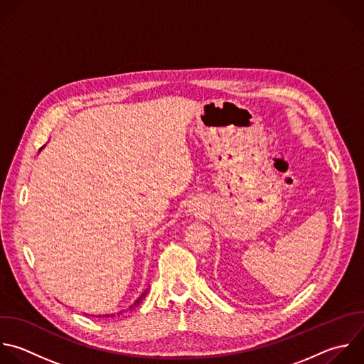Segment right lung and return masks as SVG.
<instances>
[{"label":"right lung","mask_w":364,"mask_h":364,"mask_svg":"<svg viewBox=\"0 0 364 364\" xmlns=\"http://www.w3.org/2000/svg\"><path fill=\"white\" fill-rule=\"evenodd\" d=\"M147 293H149V289H147V290H146V291H144V293H143V294H141V296H140V297H139V299H137V300H136V301H134V303H133V304H132L129 309H130V310H133L134 307H137L139 304H141V303H143V300L146 299ZM123 311H124V310H123ZM123 311H118V313H117V316L123 314ZM114 316H115V314H102V316H97V317H114Z\"/></svg>","instance_id":"1"}]
</instances>
